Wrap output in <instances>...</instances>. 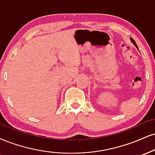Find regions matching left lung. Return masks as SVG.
<instances>
[{
	"mask_svg": "<svg viewBox=\"0 0 155 155\" xmlns=\"http://www.w3.org/2000/svg\"><path fill=\"white\" fill-rule=\"evenodd\" d=\"M131 42H132V43H133V44L134 45H135V46H136V47H137V49H138V47H137V43H136V42H135V41H134V39H133V38H131Z\"/></svg>",
	"mask_w": 155,
	"mask_h": 155,
	"instance_id": "1",
	"label": "left lung"
}]
</instances>
